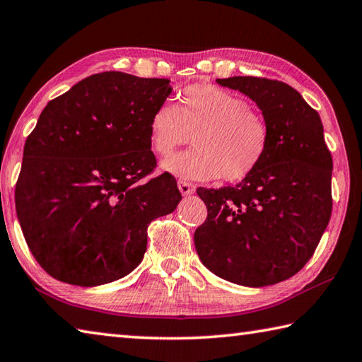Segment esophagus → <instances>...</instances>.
Segmentation results:
<instances>
[{"mask_svg":"<svg viewBox=\"0 0 362 362\" xmlns=\"http://www.w3.org/2000/svg\"><path fill=\"white\" fill-rule=\"evenodd\" d=\"M177 187H179L180 193L185 194V196L193 194L194 189H196V187L193 185V183H188V182H185V180H179V182H177Z\"/></svg>","mask_w":362,"mask_h":362,"instance_id":"34e87169","label":"esophagus"}]
</instances>
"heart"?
<instances>
[{
    "label": "heart",
    "mask_w": 362,
    "mask_h": 362,
    "mask_svg": "<svg viewBox=\"0 0 362 362\" xmlns=\"http://www.w3.org/2000/svg\"><path fill=\"white\" fill-rule=\"evenodd\" d=\"M164 160V173L187 180L239 182L253 174L269 148V127L244 98L209 83L185 88L177 106L164 103L150 118V142Z\"/></svg>",
    "instance_id": "1"
}]
</instances>
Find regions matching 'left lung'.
Returning <instances> with one entry per match:
<instances>
[{"mask_svg": "<svg viewBox=\"0 0 362 362\" xmlns=\"http://www.w3.org/2000/svg\"><path fill=\"white\" fill-rule=\"evenodd\" d=\"M259 107L269 148L235 187H199L207 218L194 247L210 272L242 286H267L298 274L312 258L332 212V156L323 123L288 83L264 77L216 78Z\"/></svg>", "mask_w": 362, "mask_h": 362, "instance_id": "left-lung-1", "label": "left lung"}]
</instances>
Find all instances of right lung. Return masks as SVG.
<instances>
[{
	"label": "right lung",
	"mask_w": 362,
	"mask_h": 362,
	"mask_svg": "<svg viewBox=\"0 0 362 362\" xmlns=\"http://www.w3.org/2000/svg\"><path fill=\"white\" fill-rule=\"evenodd\" d=\"M169 78L109 71L49 101L26 137L16 210L35 259L69 285L98 286L128 275L147 250V228L182 194L156 166L150 118Z\"/></svg>",
	"instance_id": "add662e5"
}]
</instances>
